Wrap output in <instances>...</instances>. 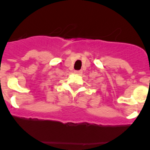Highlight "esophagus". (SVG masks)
<instances>
[{
    "label": "esophagus",
    "mask_w": 150,
    "mask_h": 150,
    "mask_svg": "<svg viewBox=\"0 0 150 150\" xmlns=\"http://www.w3.org/2000/svg\"><path fill=\"white\" fill-rule=\"evenodd\" d=\"M74 72H75V74H77V75H81V74H82V71L81 70H75Z\"/></svg>",
    "instance_id": "esophagus-1"
}]
</instances>
